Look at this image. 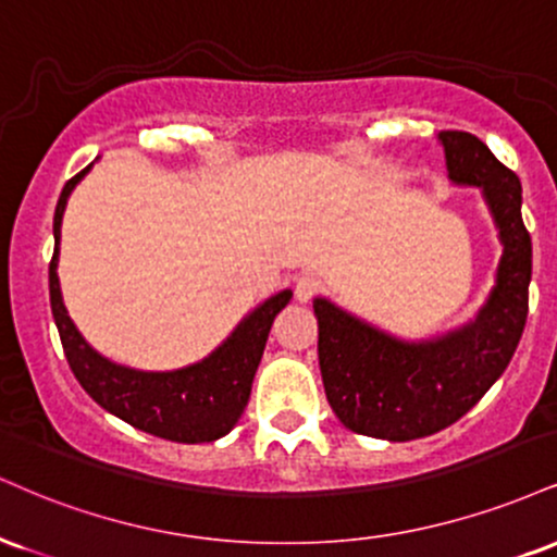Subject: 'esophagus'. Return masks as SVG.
Instances as JSON below:
<instances>
[{"mask_svg":"<svg viewBox=\"0 0 557 557\" xmlns=\"http://www.w3.org/2000/svg\"><path fill=\"white\" fill-rule=\"evenodd\" d=\"M321 290V283L317 277H311V274H306V277H300L296 283V298L300 300V304H308L317 293Z\"/></svg>","mask_w":557,"mask_h":557,"instance_id":"esophagus-1","label":"esophagus"}]
</instances>
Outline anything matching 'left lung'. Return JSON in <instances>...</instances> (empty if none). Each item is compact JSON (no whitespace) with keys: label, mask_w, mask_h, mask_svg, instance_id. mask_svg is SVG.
Listing matches in <instances>:
<instances>
[{"label":"left lung","mask_w":557,"mask_h":557,"mask_svg":"<svg viewBox=\"0 0 557 557\" xmlns=\"http://www.w3.org/2000/svg\"><path fill=\"white\" fill-rule=\"evenodd\" d=\"M448 178L480 186L504 257L472 324L431 343H401L330 300H313L319 368L339 423L386 441L425 438L457 423L506 371L529 311L532 238L521 220V181L470 132H441Z\"/></svg>","instance_id":"1"}]
</instances>
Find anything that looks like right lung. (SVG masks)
<instances>
[{"mask_svg": "<svg viewBox=\"0 0 557 557\" xmlns=\"http://www.w3.org/2000/svg\"><path fill=\"white\" fill-rule=\"evenodd\" d=\"M92 165V163H90ZM79 171L64 184L62 197L53 212V257L49 264V293L51 313L57 321L59 337L79 386L124 423L139 431L158 435V438L176 441V444H205L218 441L233 431L238 418L249 405L251 381L257 373L272 321L287 306L293 293L283 290L264 300L251 317L238 324V330L225 339L202 363L181 368L171 373H145L116 366L98 355L85 343L83 334L66 317V308L59 290L57 257H59V227L66 207V197L77 186V181L90 171Z\"/></svg>", "mask_w": 557, "mask_h": 557, "instance_id": "add662e5", "label": "right lung"}]
</instances>
